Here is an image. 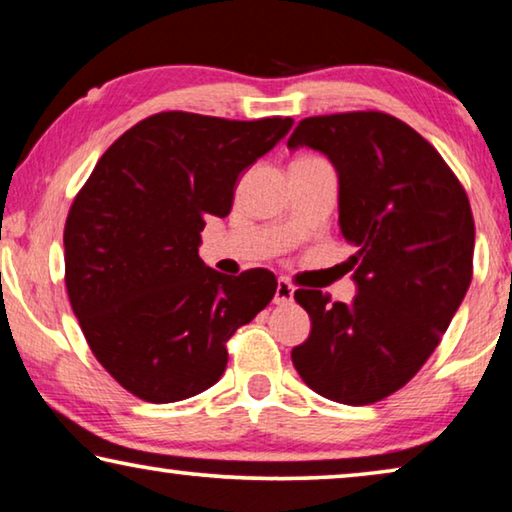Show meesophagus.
Here are the masks:
<instances>
[{
	"mask_svg": "<svg viewBox=\"0 0 512 512\" xmlns=\"http://www.w3.org/2000/svg\"><path fill=\"white\" fill-rule=\"evenodd\" d=\"M292 301H294V285L287 278H280L278 287H276V296H273V303L285 305V303H292Z\"/></svg>",
	"mask_w": 512,
	"mask_h": 512,
	"instance_id": "esophagus-1",
	"label": "esophagus"
}]
</instances>
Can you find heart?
Masks as SVG:
<instances>
[{"mask_svg":"<svg viewBox=\"0 0 512 512\" xmlns=\"http://www.w3.org/2000/svg\"><path fill=\"white\" fill-rule=\"evenodd\" d=\"M305 158H315V156H301V158H296V160H305Z\"/></svg>","mask_w":512,"mask_h":512,"instance_id":"1","label":"heart"}]
</instances>
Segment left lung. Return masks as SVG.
I'll return each mask as SVG.
<instances>
[{"label":"left lung","mask_w":512,"mask_h":512,"mask_svg":"<svg viewBox=\"0 0 512 512\" xmlns=\"http://www.w3.org/2000/svg\"><path fill=\"white\" fill-rule=\"evenodd\" d=\"M289 149L329 156L340 179V234L358 294L331 303L296 289L310 335L292 363L333 402L372 404L423 368L467 294L476 227L469 197L439 151L386 112L301 119Z\"/></svg>","instance_id":"obj_1"}]
</instances>
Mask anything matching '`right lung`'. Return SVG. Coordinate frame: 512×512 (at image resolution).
<instances>
[{"mask_svg": "<svg viewBox=\"0 0 512 512\" xmlns=\"http://www.w3.org/2000/svg\"><path fill=\"white\" fill-rule=\"evenodd\" d=\"M289 117L232 121L158 112L112 142L64 227L66 292L96 361L140 400L193 398L223 377L227 340L276 294V276H225L197 255L239 174Z\"/></svg>", "mask_w": 512, "mask_h": 512, "instance_id": "obj_1", "label": "right lung"}]
</instances>
